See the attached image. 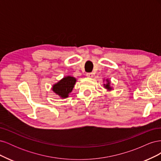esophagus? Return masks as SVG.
<instances>
[{"label":"esophagus","instance_id":"1","mask_svg":"<svg viewBox=\"0 0 161 161\" xmlns=\"http://www.w3.org/2000/svg\"><path fill=\"white\" fill-rule=\"evenodd\" d=\"M86 76L88 77L91 78V77H92V76H93V75H92V72H88V73H86Z\"/></svg>","mask_w":161,"mask_h":161}]
</instances>
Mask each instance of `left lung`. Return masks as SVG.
Instances as JSON below:
<instances>
[{
  "label": "left lung",
  "mask_w": 161,
  "mask_h": 161,
  "mask_svg": "<svg viewBox=\"0 0 161 161\" xmlns=\"http://www.w3.org/2000/svg\"><path fill=\"white\" fill-rule=\"evenodd\" d=\"M107 81H108V83H107V84H104V86H105V88H106L107 89L111 90V88L110 86H109V85H110L109 82H109L108 80H107Z\"/></svg>",
  "instance_id": "obj_1"
}]
</instances>
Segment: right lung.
Masks as SVG:
<instances>
[{"mask_svg": "<svg viewBox=\"0 0 161 161\" xmlns=\"http://www.w3.org/2000/svg\"><path fill=\"white\" fill-rule=\"evenodd\" d=\"M76 80L75 78L68 76L53 85L52 90L62 98H66L74 88Z\"/></svg>", "mask_w": 161, "mask_h": 161, "instance_id": "1", "label": "right lung"}]
</instances>
